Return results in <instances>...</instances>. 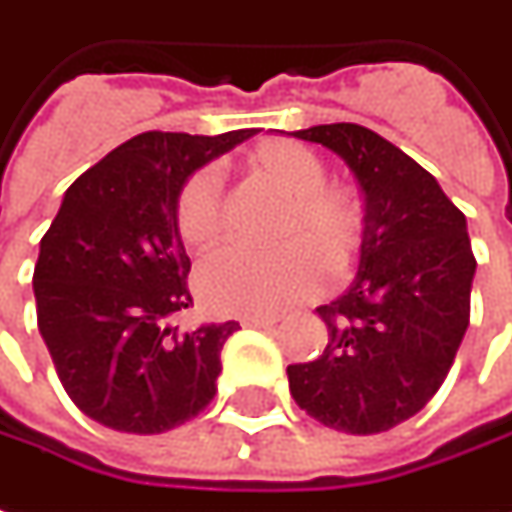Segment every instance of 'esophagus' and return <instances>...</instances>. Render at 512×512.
<instances>
[{
  "instance_id": "esophagus-1",
  "label": "esophagus",
  "mask_w": 512,
  "mask_h": 512,
  "mask_svg": "<svg viewBox=\"0 0 512 512\" xmlns=\"http://www.w3.org/2000/svg\"><path fill=\"white\" fill-rule=\"evenodd\" d=\"M241 324H244V327H257V330H260V327H274V324H277V318H271V316H244V318H241Z\"/></svg>"
}]
</instances>
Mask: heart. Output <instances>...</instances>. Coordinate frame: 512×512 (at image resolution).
I'll return each mask as SVG.
<instances>
[{"mask_svg": "<svg viewBox=\"0 0 512 512\" xmlns=\"http://www.w3.org/2000/svg\"><path fill=\"white\" fill-rule=\"evenodd\" d=\"M246 180L285 199L266 255L221 252L196 274L207 310L227 316H277L324 288V268L341 277L366 244V205L357 188L327 180L324 157L291 138H266L241 155ZM174 230L194 255L216 249L227 230V210L216 180L199 171L174 199Z\"/></svg>", "mask_w": 512, "mask_h": 512, "instance_id": "1", "label": "heart"}]
</instances>
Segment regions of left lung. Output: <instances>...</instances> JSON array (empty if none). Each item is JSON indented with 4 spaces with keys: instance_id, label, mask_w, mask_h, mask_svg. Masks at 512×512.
Instances as JSON below:
<instances>
[{
    "instance_id": "obj_1",
    "label": "left lung",
    "mask_w": 512,
    "mask_h": 512,
    "mask_svg": "<svg viewBox=\"0 0 512 512\" xmlns=\"http://www.w3.org/2000/svg\"><path fill=\"white\" fill-rule=\"evenodd\" d=\"M293 138L355 171L368 230L349 291L316 307L330 332L324 352L288 366L291 396L324 427L385 432L430 402L466 335L477 271L466 216L430 171L368 127L318 124Z\"/></svg>"
}]
</instances>
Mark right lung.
I'll list each match as a JSON object with an SVG mask.
<instances>
[{
    "mask_svg": "<svg viewBox=\"0 0 512 512\" xmlns=\"http://www.w3.org/2000/svg\"><path fill=\"white\" fill-rule=\"evenodd\" d=\"M255 132H141L71 182L41 238L38 330L71 402L110 430H174L216 396L221 349L241 327L166 324L194 305L174 199L196 169Z\"/></svg>",
    "mask_w": 512,
    "mask_h": 512,
    "instance_id": "right-lung-1",
    "label": "right lung"
}]
</instances>
